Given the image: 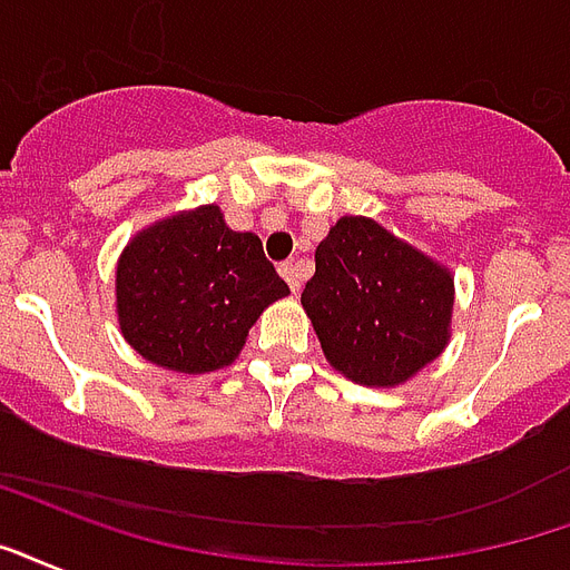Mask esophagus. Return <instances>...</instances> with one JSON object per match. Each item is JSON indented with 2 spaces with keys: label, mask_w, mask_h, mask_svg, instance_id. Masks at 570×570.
<instances>
[{
  "label": "esophagus",
  "mask_w": 570,
  "mask_h": 570,
  "mask_svg": "<svg viewBox=\"0 0 570 570\" xmlns=\"http://www.w3.org/2000/svg\"><path fill=\"white\" fill-rule=\"evenodd\" d=\"M281 277H284L286 284H289V289L293 293H298L302 289V268H298V259H286V263H281Z\"/></svg>",
  "instance_id": "34e87169"
}]
</instances>
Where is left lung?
<instances>
[{
  "instance_id": "1",
  "label": "left lung",
  "mask_w": 570,
  "mask_h": 570,
  "mask_svg": "<svg viewBox=\"0 0 570 570\" xmlns=\"http://www.w3.org/2000/svg\"><path fill=\"white\" fill-rule=\"evenodd\" d=\"M302 304L332 367L401 385L445 350L454 281L371 217H341L316 247Z\"/></svg>"
}]
</instances>
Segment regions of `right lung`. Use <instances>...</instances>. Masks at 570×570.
I'll use <instances>...</instances> for the list:
<instances>
[{"mask_svg": "<svg viewBox=\"0 0 570 570\" xmlns=\"http://www.w3.org/2000/svg\"><path fill=\"white\" fill-rule=\"evenodd\" d=\"M286 293L259 236L229 229L217 206L142 229L116 268L125 341L146 362L181 373L233 362L263 307Z\"/></svg>", "mask_w": 570, "mask_h": 570, "instance_id": "obj_1", "label": "right lung"}]
</instances>
